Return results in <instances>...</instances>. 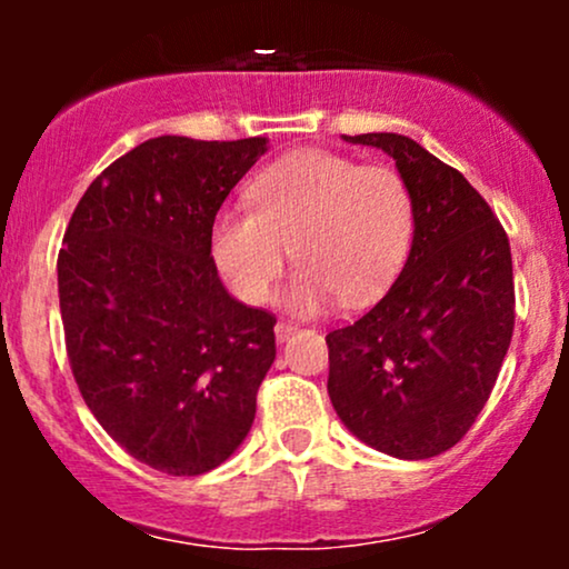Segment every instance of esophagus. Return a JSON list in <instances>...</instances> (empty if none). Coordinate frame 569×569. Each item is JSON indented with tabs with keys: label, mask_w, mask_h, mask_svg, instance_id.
Returning <instances> with one entry per match:
<instances>
[{
	"label": "esophagus",
	"mask_w": 569,
	"mask_h": 569,
	"mask_svg": "<svg viewBox=\"0 0 569 569\" xmlns=\"http://www.w3.org/2000/svg\"><path fill=\"white\" fill-rule=\"evenodd\" d=\"M293 331H297V326L293 323H289V321H278L276 323V337H278V342H283V339H289Z\"/></svg>",
	"instance_id": "1"
}]
</instances>
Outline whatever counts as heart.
<instances>
[{"instance_id": "obj_1", "label": "heart", "mask_w": 569, "mask_h": 569, "mask_svg": "<svg viewBox=\"0 0 569 569\" xmlns=\"http://www.w3.org/2000/svg\"><path fill=\"white\" fill-rule=\"evenodd\" d=\"M253 208L213 221V257L246 302L270 297L293 246L299 272L286 307L316 312L335 297L375 299L396 276L415 232V198L401 171L326 149L291 154L251 184Z\"/></svg>"}]
</instances>
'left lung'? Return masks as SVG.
<instances>
[{
  "label": "left lung",
  "mask_w": 569,
  "mask_h": 569,
  "mask_svg": "<svg viewBox=\"0 0 569 569\" xmlns=\"http://www.w3.org/2000/svg\"><path fill=\"white\" fill-rule=\"evenodd\" d=\"M388 152L415 198L401 276L358 321L326 335L329 396L369 447L426 460L485 409L513 337L508 234L466 176L398 133L345 136Z\"/></svg>",
  "instance_id": "1"
}]
</instances>
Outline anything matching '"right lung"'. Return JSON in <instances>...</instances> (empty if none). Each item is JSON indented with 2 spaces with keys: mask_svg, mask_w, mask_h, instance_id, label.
<instances>
[{
  "mask_svg": "<svg viewBox=\"0 0 569 569\" xmlns=\"http://www.w3.org/2000/svg\"><path fill=\"white\" fill-rule=\"evenodd\" d=\"M270 139L160 136L96 176L58 251L77 388L130 457L168 476L221 466L257 415L276 316L221 286V202Z\"/></svg>",
  "mask_w": 569,
  "mask_h": 569,
  "instance_id": "obj_1",
  "label": "right lung"
}]
</instances>
